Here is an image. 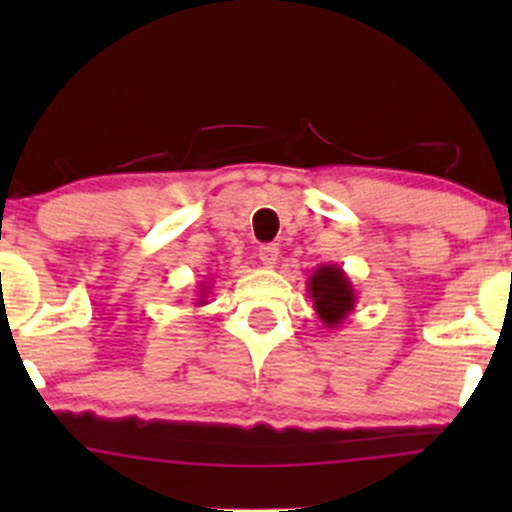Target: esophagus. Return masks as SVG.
<instances>
[{
  "instance_id": "34e87169",
  "label": "esophagus",
  "mask_w": 512,
  "mask_h": 512,
  "mask_svg": "<svg viewBox=\"0 0 512 512\" xmlns=\"http://www.w3.org/2000/svg\"><path fill=\"white\" fill-rule=\"evenodd\" d=\"M257 260H260L264 267H274L276 260H279V248H276V245H260V248H257Z\"/></svg>"
}]
</instances>
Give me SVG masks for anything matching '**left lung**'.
<instances>
[{"mask_svg": "<svg viewBox=\"0 0 512 512\" xmlns=\"http://www.w3.org/2000/svg\"><path fill=\"white\" fill-rule=\"evenodd\" d=\"M308 296L327 330H339L354 313L358 293L339 264H320L308 276Z\"/></svg>", "mask_w": 512, "mask_h": 512, "instance_id": "1", "label": "left lung"}]
</instances>
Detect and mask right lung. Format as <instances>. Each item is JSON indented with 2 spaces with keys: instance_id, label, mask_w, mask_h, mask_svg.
<instances>
[{
  "instance_id": "right-lung-1",
  "label": "right lung",
  "mask_w": 512,
  "mask_h": 512,
  "mask_svg": "<svg viewBox=\"0 0 512 512\" xmlns=\"http://www.w3.org/2000/svg\"><path fill=\"white\" fill-rule=\"evenodd\" d=\"M209 289L211 284H204L202 289L197 291V298H195V308H199V305H207V296H209Z\"/></svg>"
}]
</instances>
